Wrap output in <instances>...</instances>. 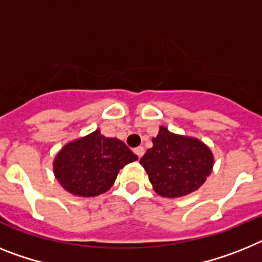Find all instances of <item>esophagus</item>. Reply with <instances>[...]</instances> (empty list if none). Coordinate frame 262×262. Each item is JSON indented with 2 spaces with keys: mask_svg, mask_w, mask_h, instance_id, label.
Instances as JSON below:
<instances>
[{
  "mask_svg": "<svg viewBox=\"0 0 262 262\" xmlns=\"http://www.w3.org/2000/svg\"><path fill=\"white\" fill-rule=\"evenodd\" d=\"M144 151H145V150H144V148H142V146H137V148L135 149V153H136V155H137L140 158L142 157V155H144Z\"/></svg>",
  "mask_w": 262,
  "mask_h": 262,
  "instance_id": "1",
  "label": "esophagus"
}]
</instances>
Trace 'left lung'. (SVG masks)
Returning <instances> with one entry per match:
<instances>
[{
    "label": "left lung",
    "mask_w": 262,
    "mask_h": 262,
    "mask_svg": "<svg viewBox=\"0 0 262 262\" xmlns=\"http://www.w3.org/2000/svg\"><path fill=\"white\" fill-rule=\"evenodd\" d=\"M153 148L141 157L156 193L162 197H182L205 182L213 168L210 149L197 138L174 135L160 127Z\"/></svg>",
    "instance_id": "1"
}]
</instances>
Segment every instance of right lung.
<instances>
[{
	"label": "right lung",
	"instance_id": "add662e5",
	"mask_svg": "<svg viewBox=\"0 0 262 262\" xmlns=\"http://www.w3.org/2000/svg\"><path fill=\"white\" fill-rule=\"evenodd\" d=\"M137 158L124 142L96 130L65 145L54 158L53 170L65 190L94 197L109 190L120 169Z\"/></svg>",
	"mask_w": 262,
	"mask_h": 262
}]
</instances>
